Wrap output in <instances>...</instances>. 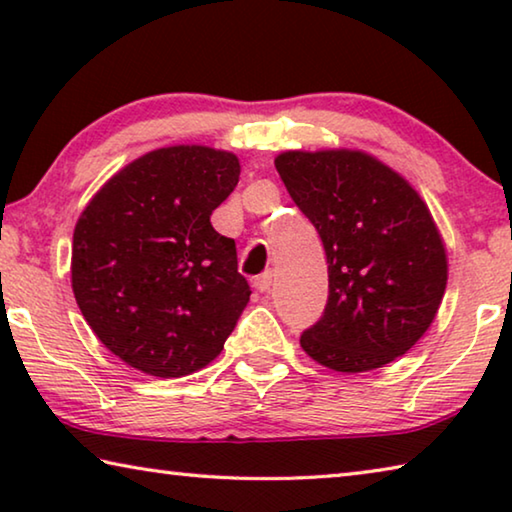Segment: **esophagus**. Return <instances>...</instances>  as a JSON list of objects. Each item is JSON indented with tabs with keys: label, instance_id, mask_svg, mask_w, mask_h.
<instances>
[{
	"label": "esophagus",
	"instance_id": "1",
	"mask_svg": "<svg viewBox=\"0 0 512 512\" xmlns=\"http://www.w3.org/2000/svg\"><path fill=\"white\" fill-rule=\"evenodd\" d=\"M255 289L259 291V293H266V291H271V284H273V275H271V271H266V273H262L259 277H255Z\"/></svg>",
	"mask_w": 512,
	"mask_h": 512
}]
</instances>
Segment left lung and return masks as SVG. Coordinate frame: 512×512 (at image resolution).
<instances>
[{
    "label": "left lung",
    "instance_id": "8db88e82",
    "mask_svg": "<svg viewBox=\"0 0 512 512\" xmlns=\"http://www.w3.org/2000/svg\"><path fill=\"white\" fill-rule=\"evenodd\" d=\"M275 169L327 257V305L300 334L311 359L366 372L402 357L443 300L447 257L427 205L359 151H287Z\"/></svg>",
    "mask_w": 512,
    "mask_h": 512
}]
</instances>
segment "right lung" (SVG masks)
<instances>
[{"mask_svg":"<svg viewBox=\"0 0 512 512\" xmlns=\"http://www.w3.org/2000/svg\"><path fill=\"white\" fill-rule=\"evenodd\" d=\"M239 160L169 146L112 176L74 230L72 289L106 348L153 377L219 357L250 300L235 239L210 216L239 183Z\"/></svg>","mask_w":512,"mask_h":512,"instance_id":"obj_1","label":"right lung"}]
</instances>
